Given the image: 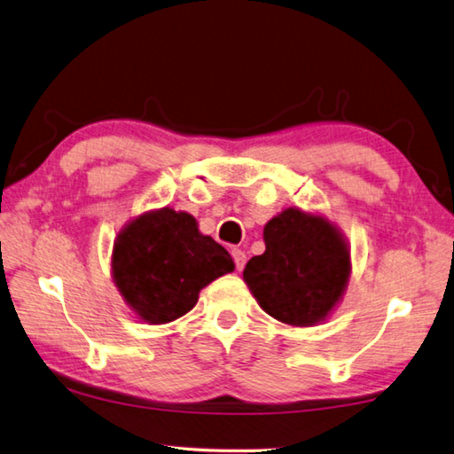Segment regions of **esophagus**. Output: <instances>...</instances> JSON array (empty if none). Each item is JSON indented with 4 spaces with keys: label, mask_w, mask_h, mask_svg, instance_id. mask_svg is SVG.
Instances as JSON below:
<instances>
[{
    "label": "esophagus",
    "mask_w": 454,
    "mask_h": 454,
    "mask_svg": "<svg viewBox=\"0 0 454 454\" xmlns=\"http://www.w3.org/2000/svg\"><path fill=\"white\" fill-rule=\"evenodd\" d=\"M232 258H234V263H236V270L242 271L244 266H246V252L240 250V248H234L232 250Z\"/></svg>",
    "instance_id": "obj_1"
}]
</instances>
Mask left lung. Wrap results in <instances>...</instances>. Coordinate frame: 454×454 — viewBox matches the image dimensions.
Instances as JSON below:
<instances>
[{
    "label": "left lung",
    "instance_id": "left-lung-1",
    "mask_svg": "<svg viewBox=\"0 0 454 454\" xmlns=\"http://www.w3.org/2000/svg\"><path fill=\"white\" fill-rule=\"evenodd\" d=\"M266 252L246 263L260 308L287 325L324 321L348 286L351 262L340 230L325 218L287 208L263 228Z\"/></svg>",
    "mask_w": 454,
    "mask_h": 454
}]
</instances>
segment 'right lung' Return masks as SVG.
Wrapping results in <instances>:
<instances>
[{
	"mask_svg": "<svg viewBox=\"0 0 454 454\" xmlns=\"http://www.w3.org/2000/svg\"><path fill=\"white\" fill-rule=\"evenodd\" d=\"M234 270L230 254L199 232L186 212L160 208L129 222L113 250V278L122 298L148 324L191 311L202 287Z\"/></svg>",
	"mask_w": 454,
	"mask_h": 454,
	"instance_id": "1",
	"label": "right lung"
}]
</instances>
